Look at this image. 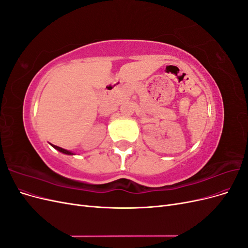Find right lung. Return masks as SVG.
Masks as SVG:
<instances>
[{
  "mask_svg": "<svg viewBox=\"0 0 248 248\" xmlns=\"http://www.w3.org/2000/svg\"><path fill=\"white\" fill-rule=\"evenodd\" d=\"M50 145H51V144H50ZM51 146L54 147L56 150H58V151L62 152V153H64V154H67V155H73V153H72V152H70V151H68V150H65V149H63V148H60V147L55 146V145H51Z\"/></svg>",
  "mask_w": 248,
  "mask_h": 248,
  "instance_id": "obj_1",
  "label": "right lung"
}]
</instances>
